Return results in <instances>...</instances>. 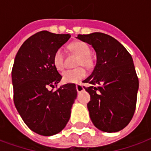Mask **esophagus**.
Returning <instances> with one entry per match:
<instances>
[{
    "label": "esophagus",
    "mask_w": 151,
    "mask_h": 151,
    "mask_svg": "<svg viewBox=\"0 0 151 151\" xmlns=\"http://www.w3.org/2000/svg\"><path fill=\"white\" fill-rule=\"evenodd\" d=\"M76 89H77V91L78 92H81V91H82V90H84V88H83V86H82V85L81 84H77L76 85Z\"/></svg>",
    "instance_id": "esophagus-1"
}]
</instances>
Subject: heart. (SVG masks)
Here are the masks:
<instances>
[{"mask_svg": "<svg viewBox=\"0 0 151 151\" xmlns=\"http://www.w3.org/2000/svg\"><path fill=\"white\" fill-rule=\"evenodd\" d=\"M70 50L73 53L78 55L76 65H83L90 69L93 66V60L89 55L90 49L89 45L83 41H75L70 45ZM53 63L57 70L62 71L65 68V61L63 52L61 49L56 51L53 57ZM86 76V71L82 66H79L73 70H65L62 73V81L65 83H77Z\"/></svg>", "mask_w": 151, "mask_h": 151, "instance_id": "obj_1", "label": "heart"}]
</instances>
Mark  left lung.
<instances>
[{
  "label": "left lung",
  "mask_w": 151,
  "mask_h": 151,
  "mask_svg": "<svg viewBox=\"0 0 151 151\" xmlns=\"http://www.w3.org/2000/svg\"><path fill=\"white\" fill-rule=\"evenodd\" d=\"M78 38L91 45L97 54L92 73L84 83L90 93L87 104L91 121L98 129L117 132L127 127L136 108L138 78L133 59L123 45L102 33L78 34Z\"/></svg>",
  "instance_id": "8db88e82"
}]
</instances>
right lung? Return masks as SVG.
<instances>
[{
	"label": "right lung",
	"mask_w": 151,
	"mask_h": 151,
	"mask_svg": "<svg viewBox=\"0 0 151 151\" xmlns=\"http://www.w3.org/2000/svg\"><path fill=\"white\" fill-rule=\"evenodd\" d=\"M71 36L41 31L24 41L12 70L13 101L27 127L43 136L56 134L69 122L76 98V85L68 83L53 91L61 79L53 54Z\"/></svg>",
	"instance_id": "right-lung-1"
}]
</instances>
